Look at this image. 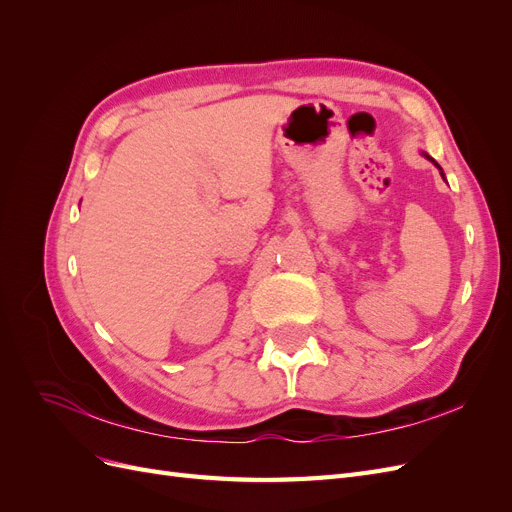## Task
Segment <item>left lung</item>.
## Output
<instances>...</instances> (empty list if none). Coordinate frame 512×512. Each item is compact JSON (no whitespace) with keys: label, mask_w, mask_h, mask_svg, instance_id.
Here are the masks:
<instances>
[{"label":"left lung","mask_w":512,"mask_h":512,"mask_svg":"<svg viewBox=\"0 0 512 512\" xmlns=\"http://www.w3.org/2000/svg\"><path fill=\"white\" fill-rule=\"evenodd\" d=\"M421 153H423V156H425V158H427V160H429V162H431V164H433V166H436V168H438V170H440V175H442V179H446V177H444V173H442V168H440V164H438V162H436V160H433V158H431V156H427V153H425V151H421Z\"/></svg>","instance_id":"obj_1"}]
</instances>
